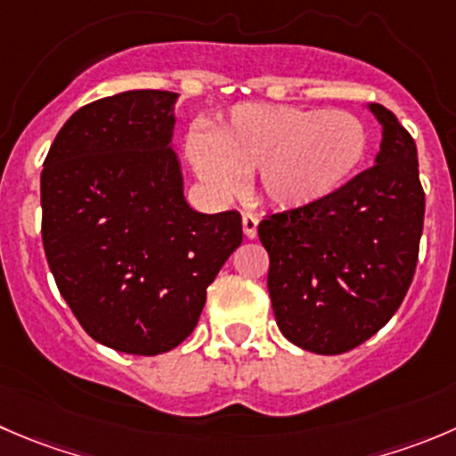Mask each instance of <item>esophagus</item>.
I'll use <instances>...</instances> for the list:
<instances>
[{
  "mask_svg": "<svg viewBox=\"0 0 456 456\" xmlns=\"http://www.w3.org/2000/svg\"><path fill=\"white\" fill-rule=\"evenodd\" d=\"M242 232H245L247 238H256V233H258V218L251 214L242 216Z\"/></svg>",
  "mask_w": 456,
  "mask_h": 456,
  "instance_id": "esophagus-1",
  "label": "esophagus"
}]
</instances>
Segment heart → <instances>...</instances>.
I'll return each mask as SVG.
<instances>
[{"instance_id":"1","label":"heart","mask_w":456,"mask_h":456,"mask_svg":"<svg viewBox=\"0 0 456 456\" xmlns=\"http://www.w3.org/2000/svg\"><path fill=\"white\" fill-rule=\"evenodd\" d=\"M187 153L198 178L220 196H233L242 175L278 209H300L340 189L368 153V131L343 110L247 104L211 138L193 131Z\"/></svg>"}]
</instances>
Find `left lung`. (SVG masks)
I'll use <instances>...</instances> for the list:
<instances>
[{
	"instance_id": "left-lung-1",
	"label": "left lung",
	"mask_w": 456,
	"mask_h": 456,
	"mask_svg": "<svg viewBox=\"0 0 456 456\" xmlns=\"http://www.w3.org/2000/svg\"><path fill=\"white\" fill-rule=\"evenodd\" d=\"M368 109L383 129L374 167L258 224L278 330L314 354H343L377 334L417 269L426 214L417 144L392 110Z\"/></svg>"
}]
</instances>
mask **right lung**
I'll list each match as a JSON object with an SVG mask.
<instances>
[{
  "instance_id": "obj_1",
  "label": "right lung",
  "mask_w": 456,
  "mask_h": 456,
  "mask_svg": "<svg viewBox=\"0 0 456 456\" xmlns=\"http://www.w3.org/2000/svg\"><path fill=\"white\" fill-rule=\"evenodd\" d=\"M175 100L147 88L91 102L44 160L42 240L57 289L93 340L125 354L180 346L242 242L238 211L184 200Z\"/></svg>"
}]
</instances>
